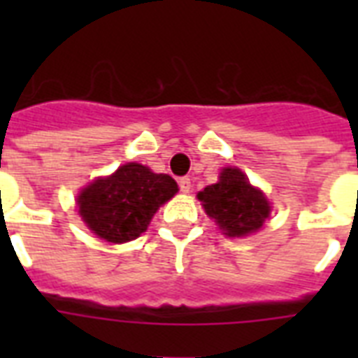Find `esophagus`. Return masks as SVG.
Here are the masks:
<instances>
[{
	"instance_id": "obj_1",
	"label": "esophagus",
	"mask_w": 358,
	"mask_h": 358,
	"mask_svg": "<svg viewBox=\"0 0 358 358\" xmlns=\"http://www.w3.org/2000/svg\"><path fill=\"white\" fill-rule=\"evenodd\" d=\"M178 187L182 193H189L191 191V178H187V176H184V178L178 180Z\"/></svg>"
}]
</instances>
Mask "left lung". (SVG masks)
<instances>
[{
  "mask_svg": "<svg viewBox=\"0 0 358 358\" xmlns=\"http://www.w3.org/2000/svg\"><path fill=\"white\" fill-rule=\"evenodd\" d=\"M196 196L208 215L230 238L256 232L271 212L266 196L249 184L239 169H223L217 184L208 185Z\"/></svg>",
  "mask_w": 358,
  "mask_h": 358,
  "instance_id": "8db88e82",
  "label": "left lung"
}]
</instances>
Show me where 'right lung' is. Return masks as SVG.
Segmentation results:
<instances>
[{
	"instance_id": "add662e5",
	"label": "right lung",
	"mask_w": 358,
	"mask_h": 358,
	"mask_svg": "<svg viewBox=\"0 0 358 358\" xmlns=\"http://www.w3.org/2000/svg\"><path fill=\"white\" fill-rule=\"evenodd\" d=\"M178 185L169 174H156L141 163H126L109 178H100L81 191L80 215L98 238L124 243L139 238L163 202Z\"/></svg>"
}]
</instances>
